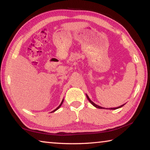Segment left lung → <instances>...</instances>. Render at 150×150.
<instances>
[{"instance_id": "8db88e82", "label": "left lung", "mask_w": 150, "mask_h": 150, "mask_svg": "<svg viewBox=\"0 0 150 150\" xmlns=\"http://www.w3.org/2000/svg\"><path fill=\"white\" fill-rule=\"evenodd\" d=\"M87 99L88 100V101H89V102L92 104V105L94 106H95L96 108H103V107H101V106H98V105H96V104H95L94 103L93 101H91V99L89 98V97H88V96L87 95ZM124 105H125V104H124ZM124 105H122V106H118V107H116V108H110V109H111V110H115V109H117V108H120V107H122V106H123Z\"/></svg>"}]
</instances>
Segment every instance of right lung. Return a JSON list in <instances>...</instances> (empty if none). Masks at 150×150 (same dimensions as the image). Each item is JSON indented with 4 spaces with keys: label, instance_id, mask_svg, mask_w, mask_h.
<instances>
[{
    "label": "right lung",
    "instance_id": "add662e5",
    "mask_svg": "<svg viewBox=\"0 0 150 150\" xmlns=\"http://www.w3.org/2000/svg\"><path fill=\"white\" fill-rule=\"evenodd\" d=\"M63 100H62V103H61V104H60V105H59V106H58V107H57V108H55L54 110H53V111L52 112H55V110H57V109H58V108H59L60 107V106H62V103H63Z\"/></svg>",
    "mask_w": 150,
    "mask_h": 150
}]
</instances>
